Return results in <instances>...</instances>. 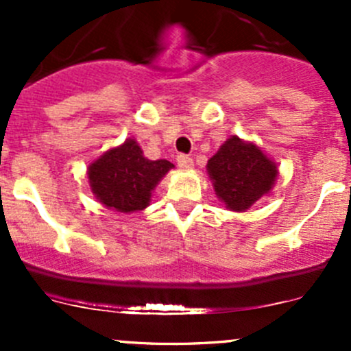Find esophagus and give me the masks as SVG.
I'll use <instances>...</instances> for the list:
<instances>
[{
    "mask_svg": "<svg viewBox=\"0 0 351 351\" xmlns=\"http://www.w3.org/2000/svg\"><path fill=\"white\" fill-rule=\"evenodd\" d=\"M176 162H178V166L182 169H192L193 168V159L189 158V156H185V154H180L178 158H176Z\"/></svg>",
    "mask_w": 351,
    "mask_h": 351,
    "instance_id": "1",
    "label": "esophagus"
}]
</instances>
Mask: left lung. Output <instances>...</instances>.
I'll use <instances>...</instances> for the list:
<instances>
[{"instance_id": "obj_1", "label": "left lung", "mask_w": 351, "mask_h": 351, "mask_svg": "<svg viewBox=\"0 0 351 351\" xmlns=\"http://www.w3.org/2000/svg\"><path fill=\"white\" fill-rule=\"evenodd\" d=\"M207 175L228 210L246 212L274 190L278 165L256 143L231 136L208 159Z\"/></svg>"}]
</instances>
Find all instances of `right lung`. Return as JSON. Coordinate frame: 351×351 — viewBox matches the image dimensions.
I'll return each instance as SVG.
<instances>
[{"label":"right lung","mask_w":351,"mask_h":351,"mask_svg":"<svg viewBox=\"0 0 351 351\" xmlns=\"http://www.w3.org/2000/svg\"><path fill=\"white\" fill-rule=\"evenodd\" d=\"M175 168L166 159L151 161L132 137L113 146L88 166V183L95 198L122 214L144 210L162 176Z\"/></svg>","instance_id":"1"}]
</instances>
